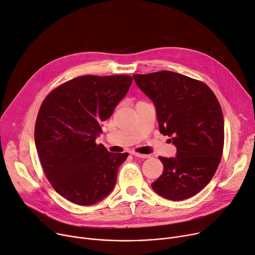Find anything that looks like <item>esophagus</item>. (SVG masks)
<instances>
[{"mask_svg":"<svg viewBox=\"0 0 255 255\" xmlns=\"http://www.w3.org/2000/svg\"><path fill=\"white\" fill-rule=\"evenodd\" d=\"M131 155H133L134 157H139V158H143V159H146V158H149V155H146V154H141V153H138V152H130Z\"/></svg>","mask_w":255,"mask_h":255,"instance_id":"34e87169","label":"esophagus"}]
</instances>
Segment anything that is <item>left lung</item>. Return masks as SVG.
<instances>
[{
  "label": "left lung",
  "mask_w": 255,
  "mask_h": 255,
  "mask_svg": "<svg viewBox=\"0 0 255 255\" xmlns=\"http://www.w3.org/2000/svg\"><path fill=\"white\" fill-rule=\"evenodd\" d=\"M132 77L154 104L159 131L177 148L175 157H159L163 172L151 187L165 199H188L210 182L220 164L225 135L221 105L205 84L177 72Z\"/></svg>",
  "instance_id": "left-lung-1"
}]
</instances>
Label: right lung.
Returning a JSON list of instances; mask_svg holds the SVG:
<instances>
[{"instance_id": "add662e5", "label": "right lung", "mask_w": 255, "mask_h": 255, "mask_svg": "<svg viewBox=\"0 0 255 255\" xmlns=\"http://www.w3.org/2000/svg\"><path fill=\"white\" fill-rule=\"evenodd\" d=\"M129 75H84L53 90L37 114L34 143L55 191L78 205L101 201L113 190L128 153H111L96 139L128 92Z\"/></svg>"}]
</instances>
